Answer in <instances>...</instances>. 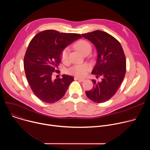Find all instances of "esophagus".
Returning <instances> with one entry per match:
<instances>
[{
    "mask_svg": "<svg viewBox=\"0 0 150 150\" xmlns=\"http://www.w3.org/2000/svg\"><path fill=\"white\" fill-rule=\"evenodd\" d=\"M75 80H78L81 82H83L85 81V79L84 78H79V77H75Z\"/></svg>",
    "mask_w": 150,
    "mask_h": 150,
    "instance_id": "esophagus-1",
    "label": "esophagus"
}]
</instances>
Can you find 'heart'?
<instances>
[{"mask_svg": "<svg viewBox=\"0 0 150 150\" xmlns=\"http://www.w3.org/2000/svg\"><path fill=\"white\" fill-rule=\"evenodd\" d=\"M73 47L83 55H85L87 53H90L92 49L90 42L83 40H81L76 42ZM69 53V50L67 48L62 50L61 53V59L63 63H67L68 62ZM89 70L90 67L87 65H78L70 68L69 72L70 74L75 76H82L86 75Z\"/></svg>", "mask_w": 150, "mask_h": 150, "instance_id": "obj_1", "label": "heart"}]
</instances>
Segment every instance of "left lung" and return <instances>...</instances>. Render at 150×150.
<instances>
[{
	"mask_svg": "<svg viewBox=\"0 0 150 150\" xmlns=\"http://www.w3.org/2000/svg\"><path fill=\"white\" fill-rule=\"evenodd\" d=\"M82 35L97 49V62L91 74L101 78V81L93 79V88L85 94L95 103L105 102L115 94L124 79L126 66L123 50L115 37L104 31L96 30Z\"/></svg>",
	"mask_w": 150,
	"mask_h": 150,
	"instance_id": "1",
	"label": "left lung"
}]
</instances>
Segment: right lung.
I'll return each mask as SVG.
<instances>
[{"mask_svg": "<svg viewBox=\"0 0 150 150\" xmlns=\"http://www.w3.org/2000/svg\"><path fill=\"white\" fill-rule=\"evenodd\" d=\"M79 34L59 33L53 30L41 31L31 40L27 49L24 67L30 86L42 101L53 103L61 99L74 78L63 75L53 78V72L60 62L62 50L72 42L81 38Z\"/></svg>", "mask_w": 150, "mask_h": 150, "instance_id": "obj_1", "label": "right lung"}]
</instances>
